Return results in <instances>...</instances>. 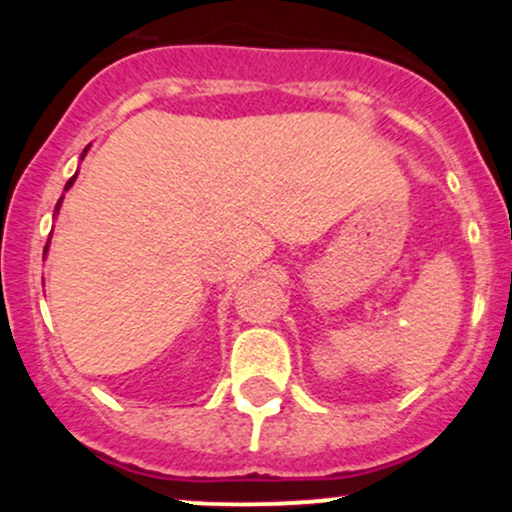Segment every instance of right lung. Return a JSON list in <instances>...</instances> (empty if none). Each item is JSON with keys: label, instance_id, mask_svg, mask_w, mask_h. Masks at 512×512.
Instances as JSON below:
<instances>
[{"label": "right lung", "instance_id": "right-lung-1", "mask_svg": "<svg viewBox=\"0 0 512 512\" xmlns=\"http://www.w3.org/2000/svg\"><path fill=\"white\" fill-rule=\"evenodd\" d=\"M84 154H86V151H84ZM74 180H76V175H74V178H72V180H69V182H67V187H72V182H74ZM67 187H64V190H67ZM60 204H62V199H60V202H57V209H60Z\"/></svg>", "mask_w": 512, "mask_h": 512}]
</instances>
